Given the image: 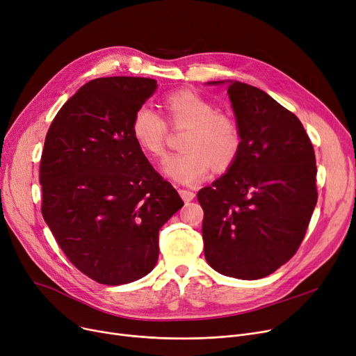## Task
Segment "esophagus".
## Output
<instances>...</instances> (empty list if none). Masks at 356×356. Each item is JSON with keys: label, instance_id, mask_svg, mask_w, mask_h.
Masks as SVG:
<instances>
[{"label": "esophagus", "instance_id": "obj_1", "mask_svg": "<svg viewBox=\"0 0 356 356\" xmlns=\"http://www.w3.org/2000/svg\"><path fill=\"white\" fill-rule=\"evenodd\" d=\"M179 193H180V196H181V199L186 202V203H189L191 200H193L195 199V192H192V191H188V189H179Z\"/></svg>", "mask_w": 356, "mask_h": 356}]
</instances>
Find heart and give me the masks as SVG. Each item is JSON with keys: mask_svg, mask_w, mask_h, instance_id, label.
<instances>
[{"mask_svg": "<svg viewBox=\"0 0 356 356\" xmlns=\"http://www.w3.org/2000/svg\"><path fill=\"white\" fill-rule=\"evenodd\" d=\"M164 109L168 124L176 129L188 128L181 143L184 152L167 156L161 163L163 173L176 183L195 184L213 170L223 172L238 159L242 131L238 121L199 93L181 89L165 97ZM131 134L147 154L160 157L168 134L167 121L159 112L141 105L131 121Z\"/></svg>", "mask_w": 356, "mask_h": 356, "instance_id": "1", "label": "heart"}]
</instances>
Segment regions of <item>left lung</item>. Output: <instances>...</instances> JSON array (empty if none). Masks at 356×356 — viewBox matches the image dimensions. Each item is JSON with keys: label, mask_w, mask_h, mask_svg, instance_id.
<instances>
[{"label": "left lung", "mask_w": 356, "mask_h": 356, "mask_svg": "<svg viewBox=\"0 0 356 356\" xmlns=\"http://www.w3.org/2000/svg\"><path fill=\"white\" fill-rule=\"evenodd\" d=\"M228 95L242 147L228 172L197 193L203 250L215 271L258 280L302 244L317 202L316 157L300 120L268 93L234 81Z\"/></svg>", "instance_id": "1"}]
</instances>
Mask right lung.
Here are the masks:
<instances>
[{"instance_id":"add662e5","label":"right lung","mask_w":356,"mask_h":356,"mask_svg":"<svg viewBox=\"0 0 356 356\" xmlns=\"http://www.w3.org/2000/svg\"><path fill=\"white\" fill-rule=\"evenodd\" d=\"M149 78L83 85L54 117L40 160L42 213L70 263L97 283H133L159 259V231L181 207L149 164L131 121Z\"/></svg>"}]
</instances>
